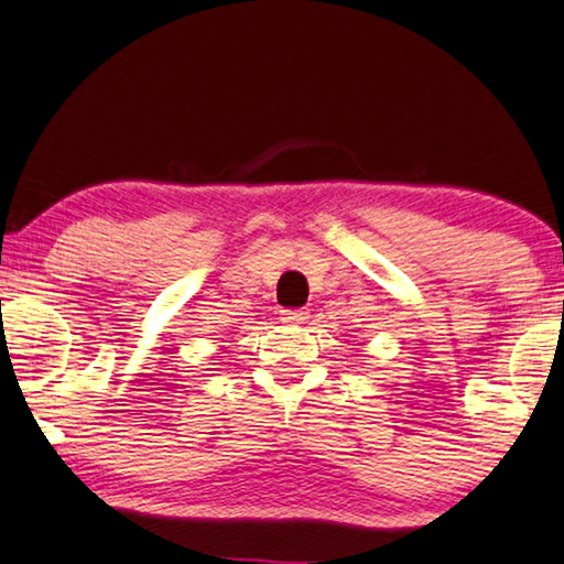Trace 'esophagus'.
Instances as JSON below:
<instances>
[{"label": "esophagus", "mask_w": 564, "mask_h": 564, "mask_svg": "<svg viewBox=\"0 0 564 564\" xmlns=\"http://www.w3.org/2000/svg\"><path fill=\"white\" fill-rule=\"evenodd\" d=\"M310 317V313L305 307H297V310H282V321L284 323H305Z\"/></svg>", "instance_id": "obj_1"}]
</instances>
